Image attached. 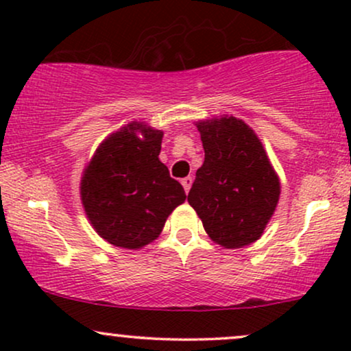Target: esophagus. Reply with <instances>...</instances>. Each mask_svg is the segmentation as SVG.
<instances>
[{
  "label": "esophagus",
  "mask_w": 351,
  "mask_h": 351,
  "mask_svg": "<svg viewBox=\"0 0 351 351\" xmlns=\"http://www.w3.org/2000/svg\"><path fill=\"white\" fill-rule=\"evenodd\" d=\"M191 183H193V178L191 176H186V178H183L181 180V184H183V188H184V191H189V188H191Z\"/></svg>",
  "instance_id": "obj_1"
}]
</instances>
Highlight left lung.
Instances as JSON below:
<instances>
[{
    "mask_svg": "<svg viewBox=\"0 0 351 351\" xmlns=\"http://www.w3.org/2000/svg\"><path fill=\"white\" fill-rule=\"evenodd\" d=\"M204 163L188 203L216 244L237 249L263 236L280 196V180L256 132L236 117L196 122Z\"/></svg>",
    "mask_w": 351,
    "mask_h": 351,
    "instance_id": "1",
    "label": "left lung"
}]
</instances>
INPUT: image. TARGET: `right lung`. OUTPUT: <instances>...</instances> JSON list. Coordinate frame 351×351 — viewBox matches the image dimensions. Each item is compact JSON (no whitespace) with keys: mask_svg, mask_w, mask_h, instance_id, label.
<instances>
[{"mask_svg":"<svg viewBox=\"0 0 351 351\" xmlns=\"http://www.w3.org/2000/svg\"><path fill=\"white\" fill-rule=\"evenodd\" d=\"M163 132L130 122L104 140L84 168L80 199L95 232L123 249H142L163 231L186 195L160 162Z\"/></svg>","mask_w":351,"mask_h":351,"instance_id":"right-lung-1","label":"right lung"}]
</instances>
